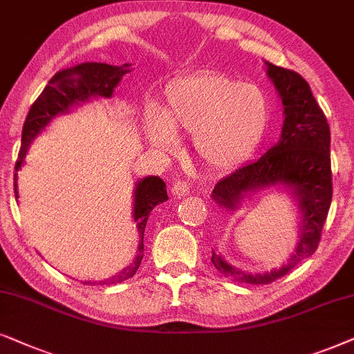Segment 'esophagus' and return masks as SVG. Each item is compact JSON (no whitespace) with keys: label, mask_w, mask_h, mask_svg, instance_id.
Listing matches in <instances>:
<instances>
[{"label":"esophagus","mask_w":354,"mask_h":354,"mask_svg":"<svg viewBox=\"0 0 354 354\" xmlns=\"http://www.w3.org/2000/svg\"><path fill=\"white\" fill-rule=\"evenodd\" d=\"M191 192V185L185 180H178L173 183L171 186V194L174 197H183V196H187Z\"/></svg>","instance_id":"1"}]
</instances>
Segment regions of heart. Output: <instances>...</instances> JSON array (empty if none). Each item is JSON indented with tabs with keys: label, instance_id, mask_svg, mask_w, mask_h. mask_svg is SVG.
<instances>
[{
	"label": "heart",
	"instance_id": "heart-1",
	"mask_svg": "<svg viewBox=\"0 0 354 354\" xmlns=\"http://www.w3.org/2000/svg\"><path fill=\"white\" fill-rule=\"evenodd\" d=\"M267 122L268 98L261 87L201 73L169 84L160 120L149 118L145 129L150 142L162 149L171 145V133L192 134L197 158L209 168L226 169L257 147Z\"/></svg>",
	"mask_w": 354,
	"mask_h": 354
}]
</instances>
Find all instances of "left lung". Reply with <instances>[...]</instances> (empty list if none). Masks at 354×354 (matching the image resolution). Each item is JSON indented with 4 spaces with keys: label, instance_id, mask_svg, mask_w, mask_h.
Here are the masks:
<instances>
[{
    "label": "left lung",
    "instance_id": "left-lung-1",
    "mask_svg": "<svg viewBox=\"0 0 354 354\" xmlns=\"http://www.w3.org/2000/svg\"><path fill=\"white\" fill-rule=\"evenodd\" d=\"M267 74L275 84L285 108L279 144L256 162L243 165L216 183L212 197L220 207L234 210L246 192L270 185L293 189L299 202L303 226L296 252L286 266L267 273H244L212 252V263L225 279L252 285H268L286 275L296 263L313 256L332 202L330 128L309 84L298 73L267 63Z\"/></svg>",
    "mask_w": 354,
    "mask_h": 354
}]
</instances>
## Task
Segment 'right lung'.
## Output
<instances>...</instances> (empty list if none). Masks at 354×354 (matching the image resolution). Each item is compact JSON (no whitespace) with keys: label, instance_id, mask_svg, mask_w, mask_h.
<instances>
[{"label":"right lung","instance_id":"obj_1","mask_svg":"<svg viewBox=\"0 0 354 354\" xmlns=\"http://www.w3.org/2000/svg\"><path fill=\"white\" fill-rule=\"evenodd\" d=\"M128 64L122 68L105 63H82L74 68L61 69L50 79L39 98L32 103L22 128V142L16 162V171L26 160V153L35 136L45 128L58 113L68 111L77 102H86L91 97H111L113 88L121 81V75L128 73ZM14 194L17 199V174L14 173ZM168 199L167 185L158 176H149L139 181L134 196V221L139 228V251L136 261L121 270L110 280L100 281V285H115L131 279L140 266L144 256V230L147 225L149 214L155 205Z\"/></svg>","mask_w":354,"mask_h":354}]
</instances>
